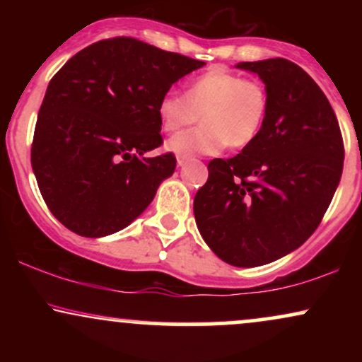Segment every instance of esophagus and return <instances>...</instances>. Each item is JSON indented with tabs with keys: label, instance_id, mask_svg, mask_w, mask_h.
<instances>
[{
	"label": "esophagus",
	"instance_id": "obj_1",
	"mask_svg": "<svg viewBox=\"0 0 362 362\" xmlns=\"http://www.w3.org/2000/svg\"><path fill=\"white\" fill-rule=\"evenodd\" d=\"M177 165H178V167H184V165H185V158L178 156V158H177Z\"/></svg>",
	"mask_w": 362,
	"mask_h": 362
}]
</instances>
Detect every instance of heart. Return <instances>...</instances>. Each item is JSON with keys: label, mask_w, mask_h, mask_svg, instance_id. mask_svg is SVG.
<instances>
[{"label": "heart", "mask_w": 362, "mask_h": 362, "mask_svg": "<svg viewBox=\"0 0 362 362\" xmlns=\"http://www.w3.org/2000/svg\"><path fill=\"white\" fill-rule=\"evenodd\" d=\"M269 93L257 78L214 68L187 85L184 95L168 91L158 103V119L165 132L190 126L201 115L202 126L167 141V149L182 158L218 155L224 148L250 146L264 127Z\"/></svg>", "instance_id": "1"}]
</instances>
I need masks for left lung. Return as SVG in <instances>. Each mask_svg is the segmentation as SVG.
Segmentation results:
<instances>
[{
	"instance_id": "obj_1",
	"label": "left lung",
	"mask_w": 362,
	"mask_h": 362,
	"mask_svg": "<svg viewBox=\"0 0 362 362\" xmlns=\"http://www.w3.org/2000/svg\"><path fill=\"white\" fill-rule=\"evenodd\" d=\"M236 68L264 81L267 117L240 155L209 161L194 216L219 259L257 267L296 250L317 230L342 175L344 143L330 102L300 66L276 57Z\"/></svg>"
}]
</instances>
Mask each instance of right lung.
<instances>
[{"label": "right lung", "instance_id": "right-lung-1", "mask_svg": "<svg viewBox=\"0 0 362 362\" xmlns=\"http://www.w3.org/2000/svg\"><path fill=\"white\" fill-rule=\"evenodd\" d=\"M204 62L115 37L80 51L49 83L32 143V170L45 204L73 233L100 238L124 230L175 172L158 103Z\"/></svg>", "mask_w": 362, "mask_h": 362}]
</instances>
